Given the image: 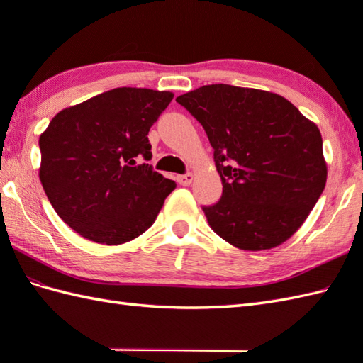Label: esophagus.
<instances>
[{"instance_id":"34e87169","label":"esophagus","mask_w":363,"mask_h":363,"mask_svg":"<svg viewBox=\"0 0 363 363\" xmlns=\"http://www.w3.org/2000/svg\"><path fill=\"white\" fill-rule=\"evenodd\" d=\"M176 181L181 184V186H190L191 184V181H194V174L191 173H187V174H181V176H177L176 177Z\"/></svg>"}]
</instances>
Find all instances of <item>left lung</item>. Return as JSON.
<instances>
[{
  "instance_id": "left-lung-1",
  "label": "left lung",
  "mask_w": 363,
  "mask_h": 363,
  "mask_svg": "<svg viewBox=\"0 0 363 363\" xmlns=\"http://www.w3.org/2000/svg\"><path fill=\"white\" fill-rule=\"evenodd\" d=\"M201 123L223 184L209 226L245 251L272 250L309 217L326 186L320 129L272 91L212 84L176 98Z\"/></svg>"
}]
</instances>
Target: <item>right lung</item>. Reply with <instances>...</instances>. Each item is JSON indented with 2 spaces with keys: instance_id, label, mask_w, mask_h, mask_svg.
Instances as JSON below:
<instances>
[{
  "instance_id": "add662e5",
  "label": "right lung",
  "mask_w": 363,
  "mask_h": 363,
  "mask_svg": "<svg viewBox=\"0 0 363 363\" xmlns=\"http://www.w3.org/2000/svg\"><path fill=\"white\" fill-rule=\"evenodd\" d=\"M172 91L118 87L60 111L38 138V177L57 215L79 235L121 245L156 220L176 182L154 172L150 128Z\"/></svg>"
}]
</instances>
